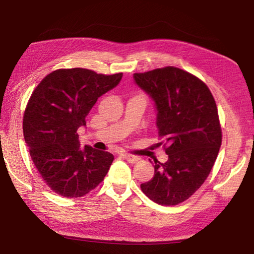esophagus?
Here are the masks:
<instances>
[{
  "label": "esophagus",
  "instance_id": "1",
  "mask_svg": "<svg viewBox=\"0 0 254 254\" xmlns=\"http://www.w3.org/2000/svg\"><path fill=\"white\" fill-rule=\"evenodd\" d=\"M121 157H123L124 159H127V160L130 162V163H135L139 161V157H135V156H132V154H127V153H122Z\"/></svg>",
  "mask_w": 254,
  "mask_h": 254
}]
</instances>
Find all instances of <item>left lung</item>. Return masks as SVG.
Returning <instances> with one entry per match:
<instances>
[{
	"label": "left lung",
	"instance_id": "obj_1",
	"mask_svg": "<svg viewBox=\"0 0 254 254\" xmlns=\"http://www.w3.org/2000/svg\"><path fill=\"white\" fill-rule=\"evenodd\" d=\"M135 83L157 106V127L168 161L154 160V176L141 190L159 205L188 199L207 179L222 144L214 97L203 80L177 67L135 72Z\"/></svg>",
	"mask_w": 254,
	"mask_h": 254
}]
</instances>
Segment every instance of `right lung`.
<instances>
[{"label": "right lung", "mask_w": 254, "mask_h": 254, "mask_svg": "<svg viewBox=\"0 0 254 254\" xmlns=\"http://www.w3.org/2000/svg\"><path fill=\"white\" fill-rule=\"evenodd\" d=\"M122 72L97 74L85 68L57 69L30 96L23 114V136L41 178L58 195L83 197L100 185L114 156L79 147L77 130L97 98L114 88Z\"/></svg>", "instance_id": "1"}]
</instances>
